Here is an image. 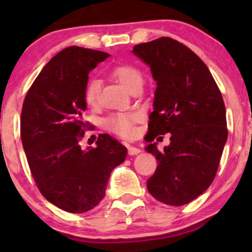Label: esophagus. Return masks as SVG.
Instances as JSON below:
<instances>
[{
  "instance_id": "obj_1",
  "label": "esophagus",
  "mask_w": 252,
  "mask_h": 252,
  "mask_svg": "<svg viewBox=\"0 0 252 252\" xmlns=\"http://www.w3.org/2000/svg\"><path fill=\"white\" fill-rule=\"evenodd\" d=\"M127 150H128V155H130V156H134V155H137L141 153V150L139 149V148L133 147V146L127 147Z\"/></svg>"
}]
</instances>
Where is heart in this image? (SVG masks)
<instances>
[{
    "mask_svg": "<svg viewBox=\"0 0 252 252\" xmlns=\"http://www.w3.org/2000/svg\"><path fill=\"white\" fill-rule=\"evenodd\" d=\"M111 73L117 80L125 86L126 88L132 89L136 85L142 84V75L135 66L128 63H120L113 66ZM99 91L101 82L98 79H92L87 82L84 93V99L86 104L91 108H96L98 105ZM141 118L137 112H120L109 116L105 119V128L110 132L117 134L122 137H132L135 133V124Z\"/></svg>",
    "mask_w": 252,
    "mask_h": 252,
    "instance_id": "b5f03b06",
    "label": "heart"
}]
</instances>
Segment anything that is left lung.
I'll return each mask as SVG.
<instances>
[{
    "label": "left lung",
    "mask_w": 252,
    "mask_h": 252,
    "mask_svg": "<svg viewBox=\"0 0 252 252\" xmlns=\"http://www.w3.org/2000/svg\"><path fill=\"white\" fill-rule=\"evenodd\" d=\"M133 53L157 81L147 141L171 133L161 153L156 143L146 148L158 163L147 188L164 204L185 205L210 187L218 171L228 135L221 93L204 62L177 40L159 37L136 44Z\"/></svg>",
    "instance_id": "1"
}]
</instances>
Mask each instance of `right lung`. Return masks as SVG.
Wrapping results in <instances>:
<instances>
[{
    "mask_svg": "<svg viewBox=\"0 0 252 252\" xmlns=\"http://www.w3.org/2000/svg\"><path fill=\"white\" fill-rule=\"evenodd\" d=\"M108 57L65 48L42 68L23 103L20 136L31 173L43 197L66 212L94 209L112 170L126 158V148L108 134H99L96 148L79 144L92 128L82 118L88 74Z\"/></svg>",
    "mask_w": 252,
    "mask_h": 252,
    "instance_id": "1",
    "label": "right lung"
}]
</instances>
